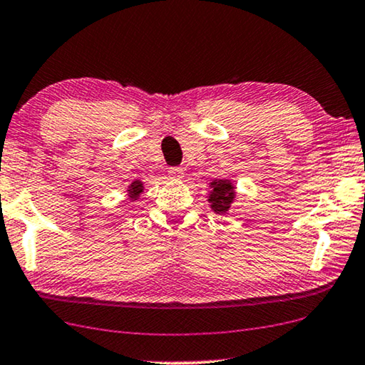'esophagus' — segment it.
<instances>
[{
	"instance_id": "34e87169",
	"label": "esophagus",
	"mask_w": 365,
	"mask_h": 365,
	"mask_svg": "<svg viewBox=\"0 0 365 365\" xmlns=\"http://www.w3.org/2000/svg\"><path fill=\"white\" fill-rule=\"evenodd\" d=\"M170 178L175 179V181H181L184 178V171L181 168H170Z\"/></svg>"
}]
</instances>
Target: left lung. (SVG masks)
<instances>
[{
    "label": "left lung",
    "mask_w": 365,
    "mask_h": 365,
    "mask_svg": "<svg viewBox=\"0 0 365 365\" xmlns=\"http://www.w3.org/2000/svg\"><path fill=\"white\" fill-rule=\"evenodd\" d=\"M212 190L209 192L210 209L215 214L225 215L233 209L235 200H237V187L230 179H214L209 186Z\"/></svg>",
    "instance_id": "obj_1"
}]
</instances>
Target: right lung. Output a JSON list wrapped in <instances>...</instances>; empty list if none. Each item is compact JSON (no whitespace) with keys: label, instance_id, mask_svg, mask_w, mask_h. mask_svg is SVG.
Instances as JSON below:
<instances>
[{"label":"right lung","instance_id":"add662e5","mask_svg":"<svg viewBox=\"0 0 365 365\" xmlns=\"http://www.w3.org/2000/svg\"><path fill=\"white\" fill-rule=\"evenodd\" d=\"M143 189H145V186H143V182L140 181V179H137V181H133V182L130 184V186L127 187L128 200H130V202H137L140 195H142Z\"/></svg>","mask_w":365,"mask_h":365}]
</instances>
